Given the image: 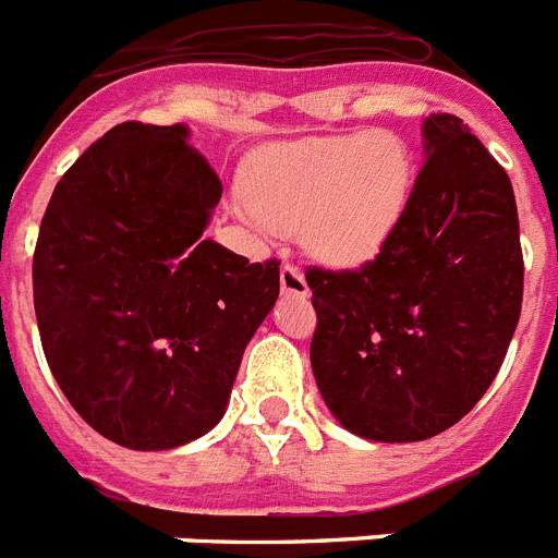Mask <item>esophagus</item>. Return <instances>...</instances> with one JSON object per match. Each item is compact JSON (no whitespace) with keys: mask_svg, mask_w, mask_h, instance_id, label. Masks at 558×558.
<instances>
[{"mask_svg":"<svg viewBox=\"0 0 558 558\" xmlns=\"http://www.w3.org/2000/svg\"><path fill=\"white\" fill-rule=\"evenodd\" d=\"M279 284H282V293L284 296H293V299H307L311 296V288L304 282V274L293 265H282L279 270Z\"/></svg>","mask_w":558,"mask_h":558,"instance_id":"obj_1","label":"esophagus"}]
</instances>
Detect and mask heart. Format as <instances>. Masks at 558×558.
<instances>
[{
	"mask_svg": "<svg viewBox=\"0 0 558 558\" xmlns=\"http://www.w3.org/2000/svg\"><path fill=\"white\" fill-rule=\"evenodd\" d=\"M412 185V155L392 132L307 137L262 157L242 211L262 228H299L330 268H359L392 242Z\"/></svg>",
	"mask_w": 558,
	"mask_h": 558,
	"instance_id": "b5f03b06",
	"label": "heart"
}]
</instances>
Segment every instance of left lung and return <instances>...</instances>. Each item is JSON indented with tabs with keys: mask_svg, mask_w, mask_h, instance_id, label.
Returning a JSON list of instances; mask_svg holds the SVG:
<instances>
[{
	"mask_svg": "<svg viewBox=\"0 0 558 558\" xmlns=\"http://www.w3.org/2000/svg\"><path fill=\"white\" fill-rule=\"evenodd\" d=\"M407 217L359 270L311 268V364L341 426L415 442L469 415L497 378L519 311L511 180L457 116H428Z\"/></svg>",
	"mask_w": 558,
	"mask_h": 558,
	"instance_id": "8db88e82",
	"label": "left lung"
}]
</instances>
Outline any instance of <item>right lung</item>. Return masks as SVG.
Instances as JSON below:
<instances>
[{
	"mask_svg": "<svg viewBox=\"0 0 558 558\" xmlns=\"http://www.w3.org/2000/svg\"><path fill=\"white\" fill-rule=\"evenodd\" d=\"M183 123H121L70 166L33 256L52 378L123 449L166 451L222 421L279 262L206 240L222 183Z\"/></svg>",
	"mask_w": 558,
	"mask_h": 558,
	"instance_id": "add662e5",
	"label": "right lung"
}]
</instances>
